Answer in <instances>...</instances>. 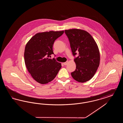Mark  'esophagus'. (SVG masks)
<instances>
[{
    "mask_svg": "<svg viewBox=\"0 0 123 123\" xmlns=\"http://www.w3.org/2000/svg\"><path fill=\"white\" fill-rule=\"evenodd\" d=\"M68 61H66V62H65L64 63H63V64L64 65H67V64H68Z\"/></svg>",
    "mask_w": 123,
    "mask_h": 123,
    "instance_id": "34e87169",
    "label": "esophagus"
}]
</instances>
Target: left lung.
Segmentation results:
<instances>
[{
    "instance_id": "1",
    "label": "left lung",
    "mask_w": 123,
    "mask_h": 123,
    "mask_svg": "<svg viewBox=\"0 0 123 123\" xmlns=\"http://www.w3.org/2000/svg\"><path fill=\"white\" fill-rule=\"evenodd\" d=\"M70 44L76 69L71 73L76 81L84 82L94 76L99 66L100 55L96 42L86 31L71 29L64 30ZM78 57H75L77 53Z\"/></svg>"
}]
</instances>
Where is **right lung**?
Listing matches in <instances>:
<instances>
[{
    "label": "right lung",
    "instance_id": "obj_1",
    "mask_svg": "<svg viewBox=\"0 0 123 123\" xmlns=\"http://www.w3.org/2000/svg\"><path fill=\"white\" fill-rule=\"evenodd\" d=\"M64 31L39 33L32 37L26 45L24 61L31 76L36 82L46 84L54 79L61 68V63L55 58L53 45L64 34Z\"/></svg>",
    "mask_w": 123,
    "mask_h": 123
}]
</instances>
